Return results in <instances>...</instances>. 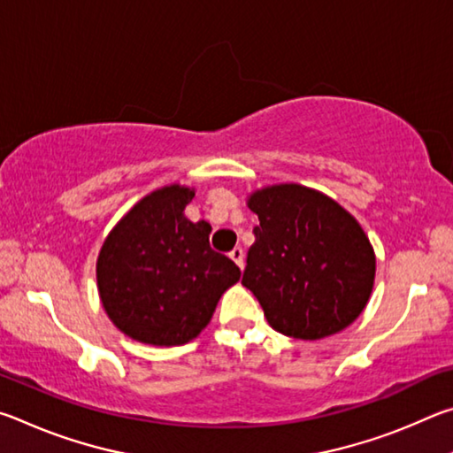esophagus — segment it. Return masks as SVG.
I'll list each match as a JSON object with an SVG mask.
<instances>
[{
    "mask_svg": "<svg viewBox=\"0 0 453 453\" xmlns=\"http://www.w3.org/2000/svg\"><path fill=\"white\" fill-rule=\"evenodd\" d=\"M229 257L234 259V262L237 264V267H240V270H243L245 257H243V250H242V248H234L232 251H229Z\"/></svg>",
    "mask_w": 453,
    "mask_h": 453,
    "instance_id": "esophagus-1",
    "label": "esophagus"
}]
</instances>
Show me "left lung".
<instances>
[{
	"instance_id": "1",
	"label": "left lung",
	"mask_w": 453,
	"mask_h": 453,
	"mask_svg": "<svg viewBox=\"0 0 453 453\" xmlns=\"http://www.w3.org/2000/svg\"><path fill=\"white\" fill-rule=\"evenodd\" d=\"M256 242L242 283L275 332L297 340L334 335L370 300L375 254L349 211L318 189L280 183L254 191Z\"/></svg>"
}]
</instances>
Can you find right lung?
<instances>
[{
	"label": "right lung",
	"instance_id": "right-lung-1",
	"mask_svg": "<svg viewBox=\"0 0 453 453\" xmlns=\"http://www.w3.org/2000/svg\"><path fill=\"white\" fill-rule=\"evenodd\" d=\"M196 191L165 186L140 199L99 250L97 289L119 332L150 346H183L210 324L240 267L210 248L211 226L189 221Z\"/></svg>",
	"mask_w": 453,
	"mask_h": 453
}]
</instances>
